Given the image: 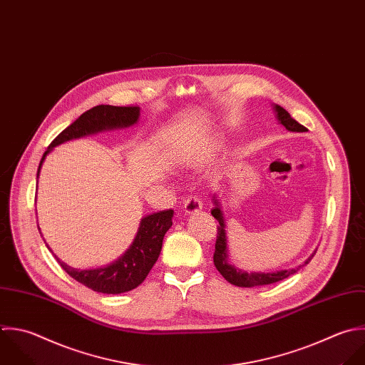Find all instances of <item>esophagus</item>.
Returning <instances> with one entry per match:
<instances>
[{
  "label": "esophagus",
  "instance_id": "34e87169",
  "mask_svg": "<svg viewBox=\"0 0 365 365\" xmlns=\"http://www.w3.org/2000/svg\"><path fill=\"white\" fill-rule=\"evenodd\" d=\"M183 209H185V213H187V215L196 213V212L202 210V200L199 199V196L192 195V196H189V197L185 200Z\"/></svg>",
  "mask_w": 365,
  "mask_h": 365
}]
</instances>
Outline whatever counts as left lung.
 Listing matches in <instances>:
<instances>
[{"label":"left lung","instance_id":"8db88e82","mask_svg":"<svg viewBox=\"0 0 365 365\" xmlns=\"http://www.w3.org/2000/svg\"><path fill=\"white\" fill-rule=\"evenodd\" d=\"M274 112L277 120L290 132H306L307 128L300 125L296 119L290 116V113L282 108L280 105H274ZM215 207L212 209L213 217L219 222L217 226V239H216V246H215V255H213V262L217 269V272L230 283L237 287H256V286H266V284H273L280 280L287 279L289 276L297 273L303 266L309 264L316 252L299 267L289 269V270H280V272H273V273H247L245 270H240L235 267L233 264L229 263V250H227V236H226V223L223 217V212L220 209L219 200L216 196L213 197Z\"/></svg>","mask_w":365,"mask_h":365}]
</instances>
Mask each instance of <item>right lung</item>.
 <instances>
[{
	"mask_svg": "<svg viewBox=\"0 0 365 365\" xmlns=\"http://www.w3.org/2000/svg\"><path fill=\"white\" fill-rule=\"evenodd\" d=\"M140 108L139 106H112V105H98L92 109L83 112L75 122L65 128L48 146L45 150L36 172V179L39 176L41 166L46 155L58 145L78 139L82 136L93 135L102 130L120 129L135 125L139 120ZM173 210H162L145 216L140 223L138 233L129 246V249L113 263L91 269L78 270L66 266L56 256L55 259L61 267L78 283L86 286L88 289L103 293V294H120L136 289L148 276L153 264L156 263L165 233L172 226ZM48 247V246H46ZM49 249V247H48Z\"/></svg>",
	"mask_w": 365,
	"mask_h": 365,
	"instance_id": "obj_1",
	"label": "right lung"
}]
</instances>
